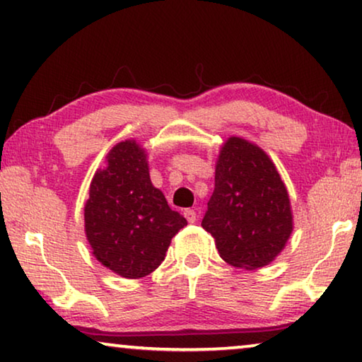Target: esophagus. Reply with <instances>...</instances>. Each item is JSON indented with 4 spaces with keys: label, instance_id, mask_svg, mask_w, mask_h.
<instances>
[{
    "label": "esophagus",
    "instance_id": "esophagus-1",
    "mask_svg": "<svg viewBox=\"0 0 362 362\" xmlns=\"http://www.w3.org/2000/svg\"><path fill=\"white\" fill-rule=\"evenodd\" d=\"M183 216L187 218L188 223H195L197 221V211L192 210V208H187V210H183Z\"/></svg>",
    "mask_w": 362,
    "mask_h": 362
}]
</instances>
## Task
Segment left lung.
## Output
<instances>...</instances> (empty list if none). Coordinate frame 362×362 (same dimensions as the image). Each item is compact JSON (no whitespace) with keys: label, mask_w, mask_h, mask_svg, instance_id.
<instances>
[{"label":"left lung","mask_w":362,"mask_h":362,"mask_svg":"<svg viewBox=\"0 0 362 362\" xmlns=\"http://www.w3.org/2000/svg\"><path fill=\"white\" fill-rule=\"evenodd\" d=\"M202 226L234 267L252 271L276 259L292 233V211L287 188L266 152L241 137L226 141Z\"/></svg>","instance_id":"left-lung-1"}]
</instances>
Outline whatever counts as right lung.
<instances>
[{"label":"right lung","mask_w":362,"mask_h":362,"mask_svg":"<svg viewBox=\"0 0 362 362\" xmlns=\"http://www.w3.org/2000/svg\"><path fill=\"white\" fill-rule=\"evenodd\" d=\"M187 226L151 183L144 151L134 141L115 146L108 167L91 180L85 231L95 257L126 279L151 274L164 261L172 238Z\"/></svg>","instance_id":"add662e5"}]
</instances>
